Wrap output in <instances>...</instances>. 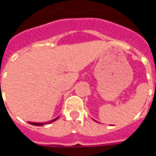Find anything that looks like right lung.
<instances>
[{"mask_svg": "<svg viewBox=\"0 0 156 156\" xmlns=\"http://www.w3.org/2000/svg\"><path fill=\"white\" fill-rule=\"evenodd\" d=\"M58 119V117L56 118L55 119H54V120H52V121H50V122H49V123H50V122H54V121H55V120H57V119ZM29 123L32 124V125H34V126H42L43 124H44V123H41V122H29Z\"/></svg>", "mask_w": 156, "mask_h": 156, "instance_id": "right-lung-1", "label": "right lung"}]
</instances>
